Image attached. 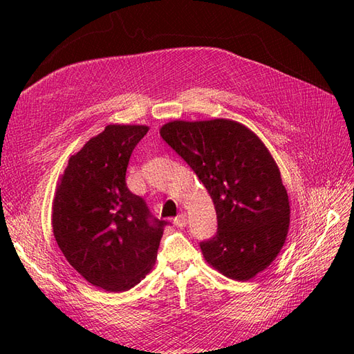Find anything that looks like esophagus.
I'll use <instances>...</instances> for the list:
<instances>
[{"instance_id": "34e87169", "label": "esophagus", "mask_w": 354, "mask_h": 354, "mask_svg": "<svg viewBox=\"0 0 354 354\" xmlns=\"http://www.w3.org/2000/svg\"><path fill=\"white\" fill-rule=\"evenodd\" d=\"M174 224L177 227H186V224H187V216L185 212H181V214H178V216L174 218Z\"/></svg>"}]
</instances>
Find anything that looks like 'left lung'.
Listing matches in <instances>:
<instances>
[{"label":"left lung","mask_w":354,"mask_h":354,"mask_svg":"<svg viewBox=\"0 0 354 354\" xmlns=\"http://www.w3.org/2000/svg\"><path fill=\"white\" fill-rule=\"evenodd\" d=\"M159 134L195 171L216 208L217 234L201 243L205 261L242 282L266 270L286 241L291 208L261 138L226 118L171 121Z\"/></svg>","instance_id":"8db88e82"}]
</instances>
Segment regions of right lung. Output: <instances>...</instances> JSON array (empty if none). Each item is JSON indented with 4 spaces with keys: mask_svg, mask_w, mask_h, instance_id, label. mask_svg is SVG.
Instances as JSON below:
<instances>
[{
    "mask_svg": "<svg viewBox=\"0 0 354 354\" xmlns=\"http://www.w3.org/2000/svg\"><path fill=\"white\" fill-rule=\"evenodd\" d=\"M147 125L109 124L71 155L53 199L51 224L60 251L85 281L124 292L153 269L164 221L151 220L125 173Z\"/></svg>",
    "mask_w": 354,
    "mask_h": 354,
    "instance_id": "add662e5",
    "label": "right lung"
}]
</instances>
